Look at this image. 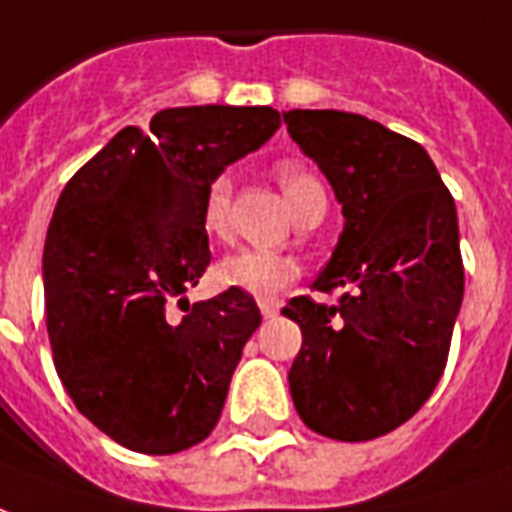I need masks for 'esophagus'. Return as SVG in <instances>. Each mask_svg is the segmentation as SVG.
I'll use <instances>...</instances> for the list:
<instances>
[{"label": "esophagus", "instance_id": "34e87169", "mask_svg": "<svg viewBox=\"0 0 512 512\" xmlns=\"http://www.w3.org/2000/svg\"><path fill=\"white\" fill-rule=\"evenodd\" d=\"M257 306H260V314H263V317H274V314L279 312V301H271V298H260Z\"/></svg>", "mask_w": 512, "mask_h": 512}]
</instances>
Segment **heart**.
<instances>
[{"label": "heart", "mask_w": 512, "mask_h": 512, "mask_svg": "<svg viewBox=\"0 0 512 512\" xmlns=\"http://www.w3.org/2000/svg\"><path fill=\"white\" fill-rule=\"evenodd\" d=\"M276 176L295 217L304 219L312 214L323 217L328 192L312 170L287 162L276 170ZM230 200H233V181L222 173L208 184L206 200H203V227L208 236L222 238L227 233ZM298 276H301V263L287 252H271V249H238L233 255L222 257L214 268V282L219 287L255 295V298H274L293 285Z\"/></svg>", "instance_id": "heart-1"}]
</instances>
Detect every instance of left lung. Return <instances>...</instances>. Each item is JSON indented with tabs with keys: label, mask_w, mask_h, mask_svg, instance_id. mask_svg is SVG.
<instances>
[{
	"label": "left lung",
	"mask_w": 512,
	"mask_h": 512,
	"mask_svg": "<svg viewBox=\"0 0 512 512\" xmlns=\"http://www.w3.org/2000/svg\"><path fill=\"white\" fill-rule=\"evenodd\" d=\"M285 124L344 214L314 290L347 287L336 306L298 295L282 309L304 336L290 393L312 431L366 442L410 420L445 372L464 298L456 203L426 149L380 121L287 111Z\"/></svg>",
	"instance_id": "obj_1"
}]
</instances>
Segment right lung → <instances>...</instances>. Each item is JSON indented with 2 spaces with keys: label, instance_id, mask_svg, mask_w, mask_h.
Instances as JSON below:
<instances>
[{
  "label": "right lung",
  "instance_id": "1",
  "mask_svg": "<svg viewBox=\"0 0 512 512\" xmlns=\"http://www.w3.org/2000/svg\"><path fill=\"white\" fill-rule=\"evenodd\" d=\"M268 105L165 108L124 127L59 195L43 252L45 325L59 380L119 445L168 456L217 426L255 298L225 290L192 304L211 252L206 187L279 130ZM188 312L167 320V304Z\"/></svg>",
  "mask_w": 512,
  "mask_h": 512
}]
</instances>
